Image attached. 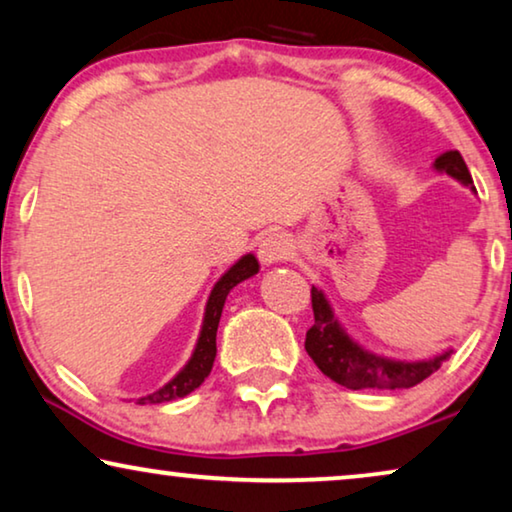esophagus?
I'll return each instance as SVG.
<instances>
[{
  "label": "esophagus",
  "instance_id": "obj_1",
  "mask_svg": "<svg viewBox=\"0 0 512 512\" xmlns=\"http://www.w3.org/2000/svg\"><path fill=\"white\" fill-rule=\"evenodd\" d=\"M291 251V240L284 233H270L258 242V258H261V263L265 265L289 261Z\"/></svg>",
  "mask_w": 512,
  "mask_h": 512
}]
</instances>
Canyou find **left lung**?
Wrapping results in <instances>:
<instances>
[{"label":"left lung","mask_w":512,"mask_h":512,"mask_svg":"<svg viewBox=\"0 0 512 512\" xmlns=\"http://www.w3.org/2000/svg\"><path fill=\"white\" fill-rule=\"evenodd\" d=\"M436 167L459 179L461 184L473 188L471 172L459 151H445L436 158ZM312 312L314 324L305 335V349L317 368L333 382L347 389H408L424 382L431 373H436L450 352L436 356L431 361L403 363L389 361L361 349L347 338L338 321H335L331 305L324 293L312 286Z\"/></svg>","instance_id":"8db88e82"}]
</instances>
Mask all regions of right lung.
<instances>
[{"label": "right lung", "mask_w": 512, "mask_h": 512, "mask_svg": "<svg viewBox=\"0 0 512 512\" xmlns=\"http://www.w3.org/2000/svg\"><path fill=\"white\" fill-rule=\"evenodd\" d=\"M258 272V261L251 254L242 256L233 268H230L226 275H223L216 286L212 289V296L207 300V310H205V321H202V331H200V340L198 347L191 356V361L186 363V368L174 377L172 382H167L163 389L153 391L151 396L139 398V403H167L174 401V398H184L200 387L205 382V377L212 373L214 366V356H216V328H219V319L223 312V303H226V296L230 293L233 286H237L244 279H249L251 275Z\"/></svg>", "instance_id": "obj_1"}]
</instances>
